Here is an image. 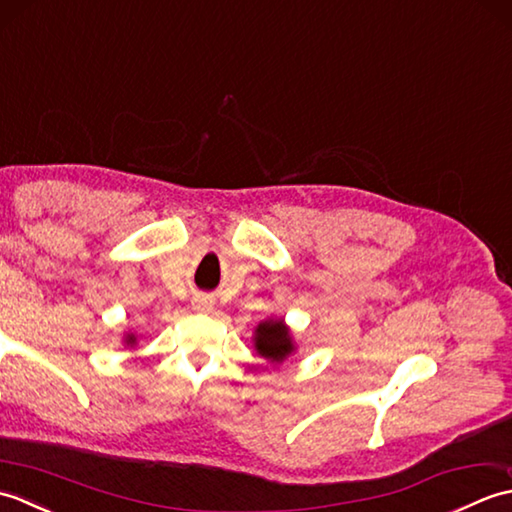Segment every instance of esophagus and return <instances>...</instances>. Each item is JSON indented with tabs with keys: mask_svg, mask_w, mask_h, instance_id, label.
Wrapping results in <instances>:
<instances>
[{
	"mask_svg": "<svg viewBox=\"0 0 512 512\" xmlns=\"http://www.w3.org/2000/svg\"><path fill=\"white\" fill-rule=\"evenodd\" d=\"M193 306H195V310H198V312H209L213 308V299L198 297V299L193 301Z\"/></svg>",
	"mask_w": 512,
	"mask_h": 512,
	"instance_id": "1",
	"label": "esophagus"
}]
</instances>
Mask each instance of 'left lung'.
Returning <instances> with one entry per match:
<instances>
[{
  "instance_id": "obj_1",
  "label": "left lung",
  "mask_w": 512,
  "mask_h": 512,
  "mask_svg": "<svg viewBox=\"0 0 512 512\" xmlns=\"http://www.w3.org/2000/svg\"><path fill=\"white\" fill-rule=\"evenodd\" d=\"M257 352L270 363H281L292 352V339L284 321L262 323L255 334Z\"/></svg>"
}]
</instances>
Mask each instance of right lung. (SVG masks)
I'll return each instance as SVG.
<instances>
[{
  "label": "right lung",
  "mask_w": 512,
  "mask_h": 512,
  "mask_svg": "<svg viewBox=\"0 0 512 512\" xmlns=\"http://www.w3.org/2000/svg\"><path fill=\"white\" fill-rule=\"evenodd\" d=\"M134 341H136V339H134V336H127V343H129V345H132Z\"/></svg>",
  "instance_id": "obj_1"
}]
</instances>
